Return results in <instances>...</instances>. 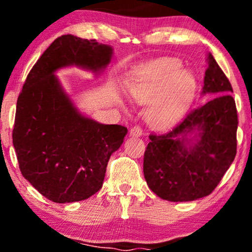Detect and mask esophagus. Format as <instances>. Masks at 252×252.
Returning <instances> with one entry per match:
<instances>
[{"mask_svg":"<svg viewBox=\"0 0 252 252\" xmlns=\"http://www.w3.org/2000/svg\"><path fill=\"white\" fill-rule=\"evenodd\" d=\"M143 134V129L141 128L140 126H134L130 130V135L131 136H135V137H140V136H142Z\"/></svg>","mask_w":252,"mask_h":252,"instance_id":"esophagus-1","label":"esophagus"}]
</instances>
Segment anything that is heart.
<instances>
[{
	"label": "heart",
	"mask_w": 252,
	"mask_h": 252,
	"mask_svg": "<svg viewBox=\"0 0 252 252\" xmlns=\"http://www.w3.org/2000/svg\"><path fill=\"white\" fill-rule=\"evenodd\" d=\"M195 79L172 59L156 62L129 85L137 103L152 104L147 120L155 128H167L182 116L195 92Z\"/></svg>",
	"instance_id": "heart-1"
}]
</instances>
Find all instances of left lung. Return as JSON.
<instances>
[{"label":"left lung","mask_w":252,"mask_h":252,"mask_svg":"<svg viewBox=\"0 0 252 252\" xmlns=\"http://www.w3.org/2000/svg\"><path fill=\"white\" fill-rule=\"evenodd\" d=\"M232 92L210 53L202 94L212 98L193 109L167 134L149 135L143 173L156 195L168 201H192L211 194L218 186L237 153L238 116ZM193 129L199 131V140L189 149L184 136Z\"/></svg>","instance_id":"obj_1"}]
</instances>
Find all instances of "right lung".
<instances>
[{
    "label": "right lung",
    "instance_id": "1",
    "mask_svg": "<svg viewBox=\"0 0 252 252\" xmlns=\"http://www.w3.org/2000/svg\"><path fill=\"white\" fill-rule=\"evenodd\" d=\"M112 48L71 34L57 37L32 67L16 103L13 144L22 175L54 202L85 200L102 189L126 126L82 116L54 72L68 65L99 71Z\"/></svg>",
    "mask_w": 252,
    "mask_h": 252
}]
</instances>
